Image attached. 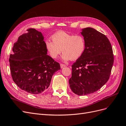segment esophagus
I'll use <instances>...</instances> for the list:
<instances>
[{
	"instance_id": "esophagus-1",
	"label": "esophagus",
	"mask_w": 126,
	"mask_h": 126,
	"mask_svg": "<svg viewBox=\"0 0 126 126\" xmlns=\"http://www.w3.org/2000/svg\"><path fill=\"white\" fill-rule=\"evenodd\" d=\"M60 66H61V68H64V67L66 66L65 65L63 64H60Z\"/></svg>"
}]
</instances>
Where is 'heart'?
<instances>
[{
  "label": "heart",
  "instance_id": "1",
  "mask_svg": "<svg viewBox=\"0 0 126 126\" xmlns=\"http://www.w3.org/2000/svg\"><path fill=\"white\" fill-rule=\"evenodd\" d=\"M52 41L46 40L45 47L50 57L56 59L61 53L64 61L80 58L86 49L85 38L81 35L67 33L64 31L55 32L51 36Z\"/></svg>",
  "mask_w": 126,
  "mask_h": 126
}]
</instances>
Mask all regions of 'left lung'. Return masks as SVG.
Listing matches in <instances>:
<instances>
[{"label": "left lung", "instance_id": "obj_1", "mask_svg": "<svg viewBox=\"0 0 126 126\" xmlns=\"http://www.w3.org/2000/svg\"><path fill=\"white\" fill-rule=\"evenodd\" d=\"M86 49L72 65L69 84L78 95L97 91L108 81L114 63L111 46L107 37L91 27L81 30Z\"/></svg>", "mask_w": 126, "mask_h": 126}]
</instances>
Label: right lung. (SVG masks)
<instances>
[{
	"instance_id": "right-lung-1",
	"label": "right lung",
	"mask_w": 126,
	"mask_h": 126,
	"mask_svg": "<svg viewBox=\"0 0 126 126\" xmlns=\"http://www.w3.org/2000/svg\"><path fill=\"white\" fill-rule=\"evenodd\" d=\"M14 44L10 55L11 76L21 89L31 94L43 92L49 87L60 64L47 54L44 36L34 29L27 30Z\"/></svg>"
}]
</instances>
